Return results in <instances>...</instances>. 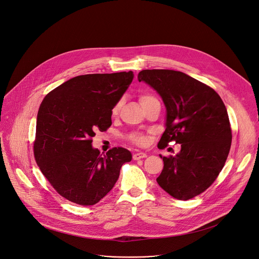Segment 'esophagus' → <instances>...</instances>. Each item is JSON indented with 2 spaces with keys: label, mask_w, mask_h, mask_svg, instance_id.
I'll list each match as a JSON object with an SVG mask.
<instances>
[{
  "label": "esophagus",
  "mask_w": 259,
  "mask_h": 259,
  "mask_svg": "<svg viewBox=\"0 0 259 259\" xmlns=\"http://www.w3.org/2000/svg\"><path fill=\"white\" fill-rule=\"evenodd\" d=\"M143 158H146V154L142 153V152H139V153H136V154L133 155L134 160H140V159H143Z\"/></svg>",
  "instance_id": "34e87169"
}]
</instances>
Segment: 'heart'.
<instances>
[{"label": "heart", "mask_w": 259, "mask_h": 259, "mask_svg": "<svg viewBox=\"0 0 259 259\" xmlns=\"http://www.w3.org/2000/svg\"><path fill=\"white\" fill-rule=\"evenodd\" d=\"M154 98H155V97L152 96V95H150V94H143V95L140 96V103L142 104V103H144V102H146V101H150V100H152V99H154ZM121 105H122V101H119V102L114 106V108H113V114H114V115H116V114L119 112V109H120ZM130 139H131L134 143H137V144H142V143H144V141H145L144 137H143L141 134H133V135L130 136Z\"/></svg>", "instance_id": "1"}]
</instances>
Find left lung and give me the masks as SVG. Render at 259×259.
I'll return each instance as SVG.
<instances>
[{"mask_svg": "<svg viewBox=\"0 0 259 259\" xmlns=\"http://www.w3.org/2000/svg\"><path fill=\"white\" fill-rule=\"evenodd\" d=\"M138 81L150 85L166 107L161 149L174 140L181 149L164 161L159 186L178 200L206 191L223 170L232 144L226 105L209 86L187 73L171 69H144Z\"/></svg>", "mask_w": 259, "mask_h": 259, "instance_id": "obj_1", "label": "left lung"}]
</instances>
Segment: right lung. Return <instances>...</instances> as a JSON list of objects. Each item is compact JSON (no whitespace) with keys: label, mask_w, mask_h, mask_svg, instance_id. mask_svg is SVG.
<instances>
[{"label":"right lung","mask_w":259,"mask_h":259,"mask_svg":"<svg viewBox=\"0 0 259 259\" xmlns=\"http://www.w3.org/2000/svg\"><path fill=\"white\" fill-rule=\"evenodd\" d=\"M133 71L91 73L64 82L43 99L36 117L34 158L44 176L66 200L98 203L112 190L131 153L114 147L102 156L92 146L96 131L112 125V109Z\"/></svg>","instance_id":"add662e5"}]
</instances>
